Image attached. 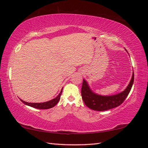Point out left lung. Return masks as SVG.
I'll use <instances>...</instances> for the list:
<instances>
[{
  "label": "left lung",
  "mask_w": 148,
  "mask_h": 148,
  "mask_svg": "<svg viewBox=\"0 0 148 148\" xmlns=\"http://www.w3.org/2000/svg\"><path fill=\"white\" fill-rule=\"evenodd\" d=\"M134 72L131 80L128 86L123 92L111 96H103L93 93L87 84L83 80L81 88V96L85 104L94 111H106L119 106L122 104L130 93L134 82Z\"/></svg>",
  "instance_id": "left-lung-1"
}]
</instances>
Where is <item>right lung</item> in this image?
<instances>
[{
  "mask_svg": "<svg viewBox=\"0 0 148 148\" xmlns=\"http://www.w3.org/2000/svg\"><path fill=\"white\" fill-rule=\"evenodd\" d=\"M62 89L61 90V91L59 93V95L57 96L54 99H53L51 101H49L47 102H45V103H26V102L22 101L21 99V101L24 104L29 106L37 108V109H50L52 107L55 106L58 104V102L60 100V96L62 94Z\"/></svg>",
  "mask_w": 148,
  "mask_h": 148,
  "instance_id": "1",
  "label": "right lung"
}]
</instances>
